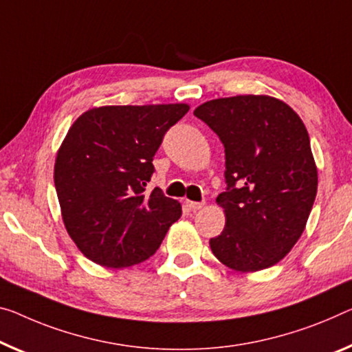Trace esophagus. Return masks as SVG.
<instances>
[{
    "label": "esophagus",
    "instance_id": "obj_1",
    "mask_svg": "<svg viewBox=\"0 0 352 352\" xmlns=\"http://www.w3.org/2000/svg\"><path fill=\"white\" fill-rule=\"evenodd\" d=\"M186 206L190 209V210H193V212H197V210H199V209H203V206H204V203H198V201H190V199H187L186 201Z\"/></svg>",
    "mask_w": 352,
    "mask_h": 352
}]
</instances>
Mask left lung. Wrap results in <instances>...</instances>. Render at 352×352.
Here are the masks:
<instances>
[{"label": "left lung", "instance_id": "8db88e82", "mask_svg": "<svg viewBox=\"0 0 352 352\" xmlns=\"http://www.w3.org/2000/svg\"><path fill=\"white\" fill-rule=\"evenodd\" d=\"M193 115L225 146V228L209 241L226 267L256 272L283 259L305 230L318 190L310 138L299 115L270 96L204 102Z\"/></svg>", "mask_w": 352, "mask_h": 352}]
</instances>
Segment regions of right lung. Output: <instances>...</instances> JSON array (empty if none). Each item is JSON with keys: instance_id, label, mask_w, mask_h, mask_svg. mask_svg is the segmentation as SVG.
Masks as SVG:
<instances>
[{"instance_id": "1", "label": "right lung", "mask_w": 352, "mask_h": 352, "mask_svg": "<svg viewBox=\"0 0 352 352\" xmlns=\"http://www.w3.org/2000/svg\"><path fill=\"white\" fill-rule=\"evenodd\" d=\"M187 104L107 105L72 124L58 149L55 187L64 226L83 255L121 269L153 256L181 204L146 192L164 135Z\"/></svg>"}]
</instances>
